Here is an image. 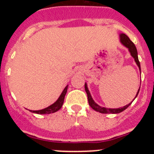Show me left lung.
Instances as JSON below:
<instances>
[{"instance_id":"left-lung-1","label":"left lung","mask_w":154,"mask_h":154,"mask_svg":"<svg viewBox=\"0 0 154 154\" xmlns=\"http://www.w3.org/2000/svg\"><path fill=\"white\" fill-rule=\"evenodd\" d=\"M119 41H120L121 44L123 45V46H125L126 48H127L129 51H130V55L131 56L134 58V61L137 63V66L139 67V69L141 73V69H140V63L139 62L138 59V54H137V48H136L135 45L133 44V42L130 41V39L128 38L127 35H126L125 34H120L119 35ZM140 87L139 88L138 91H137V93L136 95V97L134 98V99L137 98V95H138L139 92H140ZM85 90L87 93V96H88V101H89V104L94 110H96V112H101V113H112V114H116V113H119V112H123L126 109H127L128 107L130 106V104L133 103V101L134 100L133 99V101L131 102L130 103H129L128 105L125 106L123 107H120V108H117V109H110V108H106V107H102L100 106L97 104L96 103H95V101L92 99V96H91L90 92H89V89H88V86H87V84L85 83Z\"/></svg>"}]
</instances>
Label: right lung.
I'll use <instances>...</instances> for the list:
<instances>
[{
	"mask_svg": "<svg viewBox=\"0 0 154 154\" xmlns=\"http://www.w3.org/2000/svg\"><path fill=\"white\" fill-rule=\"evenodd\" d=\"M68 86H69V85L65 86V88L64 89V90L62 91L60 96H59L56 101L53 103V104H51V106H48L47 108L45 109H43L30 110V111H31V112H34V113H37V114H50V113H53V112H57L58 110H59L61 108H62V105H63L65 94H66V92H67Z\"/></svg>",
	"mask_w": 154,
	"mask_h": 154,
	"instance_id": "obj_1",
	"label": "right lung"
}]
</instances>
